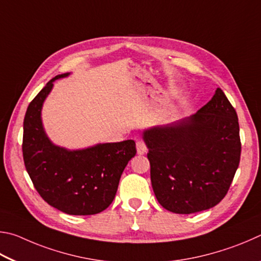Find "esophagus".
<instances>
[{
	"mask_svg": "<svg viewBox=\"0 0 261 261\" xmlns=\"http://www.w3.org/2000/svg\"><path fill=\"white\" fill-rule=\"evenodd\" d=\"M136 150H138L139 154H144L147 152V145H145L142 140L136 141Z\"/></svg>",
	"mask_w": 261,
	"mask_h": 261,
	"instance_id": "esophagus-1",
	"label": "esophagus"
}]
</instances>
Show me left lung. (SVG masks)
Instances as JSON below:
<instances>
[{"label":"left lung","instance_id":"left-lung-1","mask_svg":"<svg viewBox=\"0 0 261 261\" xmlns=\"http://www.w3.org/2000/svg\"><path fill=\"white\" fill-rule=\"evenodd\" d=\"M150 176L164 208L190 214L225 197L241 158L239 118L220 88L188 118L143 132Z\"/></svg>","mask_w":261,"mask_h":261}]
</instances>
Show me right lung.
<instances>
[{
	"label": "right lung",
	"mask_w": 261,
	"mask_h": 261,
	"mask_svg": "<svg viewBox=\"0 0 261 261\" xmlns=\"http://www.w3.org/2000/svg\"><path fill=\"white\" fill-rule=\"evenodd\" d=\"M68 74L53 77L27 108L22 157L36 191L49 205L72 216H91L104 211L113 202L119 180L136 154V148L133 140H127L67 150L49 140L41 110L54 81Z\"/></svg>",
	"instance_id": "add662e5"
}]
</instances>
